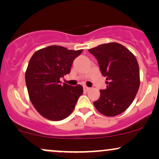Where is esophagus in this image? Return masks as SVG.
<instances>
[{"mask_svg": "<svg viewBox=\"0 0 159 159\" xmlns=\"http://www.w3.org/2000/svg\"><path fill=\"white\" fill-rule=\"evenodd\" d=\"M89 89H90V88L89 87H86V86H84V91H89Z\"/></svg>", "mask_w": 159, "mask_h": 159, "instance_id": "obj_1", "label": "esophagus"}]
</instances>
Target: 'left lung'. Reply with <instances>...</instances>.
<instances>
[{
    "label": "left lung",
    "instance_id": "left-lung-1",
    "mask_svg": "<svg viewBox=\"0 0 159 159\" xmlns=\"http://www.w3.org/2000/svg\"><path fill=\"white\" fill-rule=\"evenodd\" d=\"M98 60L106 77V89L94 101L96 110L104 116H116L130 106L140 86L139 66L135 55L120 43L111 42L89 49Z\"/></svg>",
    "mask_w": 159,
    "mask_h": 159
}]
</instances>
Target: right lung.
<instances>
[{"mask_svg": "<svg viewBox=\"0 0 159 159\" xmlns=\"http://www.w3.org/2000/svg\"><path fill=\"white\" fill-rule=\"evenodd\" d=\"M82 51L52 45L36 51L30 58L25 73L29 97L45 118L61 121L73 111L83 87L61 85L60 78L70 73L74 59Z\"/></svg>", "mask_w": 159, "mask_h": 159, "instance_id": "obj_1", "label": "right lung"}]
</instances>
